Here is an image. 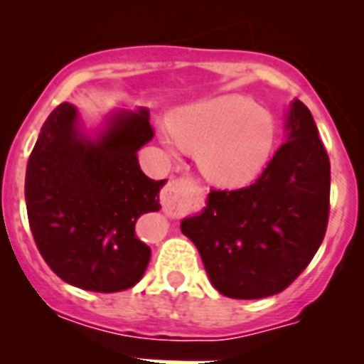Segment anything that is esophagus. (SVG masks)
<instances>
[{"mask_svg": "<svg viewBox=\"0 0 364 364\" xmlns=\"http://www.w3.org/2000/svg\"><path fill=\"white\" fill-rule=\"evenodd\" d=\"M195 191H197V186L193 184V180L184 178V176L169 180L160 197L164 211L169 215H182L188 211Z\"/></svg>", "mask_w": 364, "mask_h": 364, "instance_id": "esophagus-1", "label": "esophagus"}]
</instances>
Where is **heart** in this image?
Returning <instances> with one entry per match:
<instances>
[{
    "label": "heart",
    "mask_w": 364,
    "mask_h": 364,
    "mask_svg": "<svg viewBox=\"0 0 364 364\" xmlns=\"http://www.w3.org/2000/svg\"><path fill=\"white\" fill-rule=\"evenodd\" d=\"M171 133L162 140L171 151L198 153L205 178L222 188H237L255 178L275 144V124L268 112L246 96H222L180 111Z\"/></svg>",
    "instance_id": "heart-1"
}]
</instances>
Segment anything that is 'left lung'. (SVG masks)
<instances>
[{
  "instance_id": "obj_1",
  "label": "left lung",
  "mask_w": 364,
  "mask_h": 364,
  "mask_svg": "<svg viewBox=\"0 0 364 364\" xmlns=\"http://www.w3.org/2000/svg\"><path fill=\"white\" fill-rule=\"evenodd\" d=\"M286 142L252 186L211 189L200 215L182 220L211 284L231 299L281 294L304 272L330 215V160L306 105L295 100Z\"/></svg>"
}]
</instances>
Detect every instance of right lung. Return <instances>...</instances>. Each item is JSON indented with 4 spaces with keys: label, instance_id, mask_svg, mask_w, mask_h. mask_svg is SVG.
<instances>
[{
    "label": "right lung",
    "instance_id": "add662e5",
    "mask_svg": "<svg viewBox=\"0 0 364 364\" xmlns=\"http://www.w3.org/2000/svg\"><path fill=\"white\" fill-rule=\"evenodd\" d=\"M153 134L147 109L117 112L95 140L80 129L74 105H58L45 120L28 156L25 202L34 242L62 281L112 294L142 279L151 250L134 224L160 210L166 184L138 164Z\"/></svg>",
    "mask_w": 364,
    "mask_h": 364
}]
</instances>
